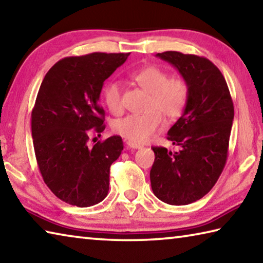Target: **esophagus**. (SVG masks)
Segmentation results:
<instances>
[{
  "label": "esophagus",
  "instance_id": "34e87169",
  "mask_svg": "<svg viewBox=\"0 0 263 263\" xmlns=\"http://www.w3.org/2000/svg\"><path fill=\"white\" fill-rule=\"evenodd\" d=\"M126 146H127L128 148H132V149H139V148L142 147L141 145L136 144V142H133V141H131V140H127V141H126Z\"/></svg>",
  "mask_w": 263,
  "mask_h": 263
}]
</instances>
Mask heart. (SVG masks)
<instances>
[{
  "mask_svg": "<svg viewBox=\"0 0 263 263\" xmlns=\"http://www.w3.org/2000/svg\"><path fill=\"white\" fill-rule=\"evenodd\" d=\"M132 79L151 94L148 110L144 115H127L114 123V131L133 142H145L162 126V116L169 122L181 117L188 103L189 87L183 79L171 78L166 70L149 66L137 70ZM103 100L114 114L122 111V86L108 82L103 88Z\"/></svg>",
  "mask_w": 263,
  "mask_h": 263,
  "instance_id": "1",
  "label": "heart"
}]
</instances>
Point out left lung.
I'll return each mask as SVG.
<instances>
[{"instance_id":"left-lung-1","label":"left lung","mask_w":263,"mask_h":263,"mask_svg":"<svg viewBox=\"0 0 263 263\" xmlns=\"http://www.w3.org/2000/svg\"><path fill=\"white\" fill-rule=\"evenodd\" d=\"M188 83V103L168 131L167 139L181 151L152 147L151 169L154 195L171 205H186L205 196L219 179L228 159L234 117L224 77L206 58L175 51L158 53Z\"/></svg>"}]
</instances>
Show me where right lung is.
Returning a JSON list of instances; mask_svg holds the SVG:
<instances>
[{"mask_svg":"<svg viewBox=\"0 0 263 263\" xmlns=\"http://www.w3.org/2000/svg\"><path fill=\"white\" fill-rule=\"evenodd\" d=\"M130 53H91L68 57L48 70L31 115L35 159L46 185L61 201L87 208L109 191L110 166L121 155L123 140L112 136L88 145L91 132L105 128L99 104L106 79Z\"/></svg>","mask_w":263,"mask_h":263,"instance_id":"right-lung-1","label":"right lung"}]
</instances>
